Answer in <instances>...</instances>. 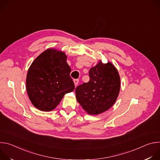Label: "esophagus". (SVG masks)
<instances>
[{
    "label": "esophagus",
    "instance_id": "34e87169",
    "mask_svg": "<svg viewBox=\"0 0 160 160\" xmlns=\"http://www.w3.org/2000/svg\"><path fill=\"white\" fill-rule=\"evenodd\" d=\"M73 82H74L75 85V86H77V85L78 84V82H79V80H78V79H75V80H73Z\"/></svg>",
    "mask_w": 160,
    "mask_h": 160
}]
</instances>
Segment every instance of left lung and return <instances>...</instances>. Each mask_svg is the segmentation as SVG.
Listing matches in <instances>:
<instances>
[{"label": "left lung", "instance_id": "8db88e82", "mask_svg": "<svg viewBox=\"0 0 160 160\" xmlns=\"http://www.w3.org/2000/svg\"><path fill=\"white\" fill-rule=\"evenodd\" d=\"M90 80L75 89L77 101L89 115H99L115 104L120 89V78L112 63L101 61L89 70Z\"/></svg>", "mask_w": 160, "mask_h": 160}]
</instances>
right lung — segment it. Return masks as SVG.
Segmentation results:
<instances>
[{
  "label": "right lung",
  "mask_w": 160,
  "mask_h": 160,
  "mask_svg": "<svg viewBox=\"0 0 160 160\" xmlns=\"http://www.w3.org/2000/svg\"><path fill=\"white\" fill-rule=\"evenodd\" d=\"M66 58L63 52L48 49L29 68L26 80L27 93L33 105L39 110L52 111L64 94L75 89Z\"/></svg>",
  "instance_id": "obj_1"
}]
</instances>
